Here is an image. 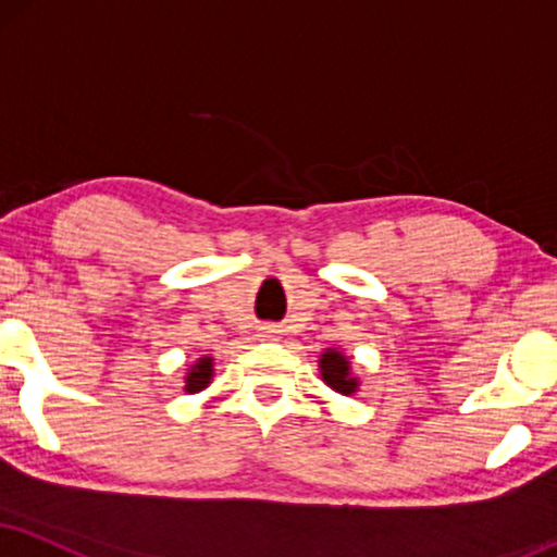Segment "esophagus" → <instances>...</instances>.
<instances>
[{
  "label": "esophagus",
  "mask_w": 557,
  "mask_h": 557,
  "mask_svg": "<svg viewBox=\"0 0 557 557\" xmlns=\"http://www.w3.org/2000/svg\"><path fill=\"white\" fill-rule=\"evenodd\" d=\"M281 335V331L276 325H265V327H260V338L263 341H276Z\"/></svg>",
  "instance_id": "34e87169"
}]
</instances>
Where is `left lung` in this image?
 <instances>
[{
  "label": "left lung",
  "mask_w": 557,
  "mask_h": 557,
  "mask_svg": "<svg viewBox=\"0 0 557 557\" xmlns=\"http://www.w3.org/2000/svg\"><path fill=\"white\" fill-rule=\"evenodd\" d=\"M320 376L327 387L341 395H354L359 389V380L351 374V361L335 348H325L320 356Z\"/></svg>",
  "instance_id": "1"
}]
</instances>
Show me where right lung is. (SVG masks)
<instances>
[{"label":"right lung","mask_w":557,"mask_h":557,"mask_svg":"<svg viewBox=\"0 0 557 557\" xmlns=\"http://www.w3.org/2000/svg\"><path fill=\"white\" fill-rule=\"evenodd\" d=\"M211 376H214V359H211V356H203V359H198L194 367L188 369V374H185V393H201V389L209 387Z\"/></svg>","instance_id":"right-lung-1"}]
</instances>
